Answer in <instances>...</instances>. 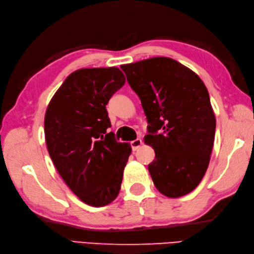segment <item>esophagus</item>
Masks as SVG:
<instances>
[{"instance_id": "34e87169", "label": "esophagus", "mask_w": 254, "mask_h": 254, "mask_svg": "<svg viewBox=\"0 0 254 254\" xmlns=\"http://www.w3.org/2000/svg\"><path fill=\"white\" fill-rule=\"evenodd\" d=\"M130 145H131V148L133 151L139 149L140 146L142 145V140L141 139H136V140H133L131 143H130Z\"/></svg>"}]
</instances>
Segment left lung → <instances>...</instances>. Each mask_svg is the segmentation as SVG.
I'll use <instances>...</instances> for the list:
<instances>
[{"mask_svg":"<svg viewBox=\"0 0 254 254\" xmlns=\"http://www.w3.org/2000/svg\"><path fill=\"white\" fill-rule=\"evenodd\" d=\"M148 122L144 142L155 149L148 165L161 194L178 198L195 190L209 166L216 120L199 76L178 61L153 57L121 65Z\"/></svg>","mask_w":254,"mask_h":254,"instance_id":"left-lung-1","label":"left lung"}]
</instances>
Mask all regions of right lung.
I'll list each match as a JSON object with an SVG mask.
<instances>
[{
  "label": "right lung",
  "mask_w": 254,
  "mask_h": 254,
  "mask_svg": "<svg viewBox=\"0 0 254 254\" xmlns=\"http://www.w3.org/2000/svg\"><path fill=\"white\" fill-rule=\"evenodd\" d=\"M119 67L80 68L70 74L45 112L44 134L61 178L81 201L104 206L118 197L131 147L117 142L106 105L124 86Z\"/></svg>",
  "instance_id": "obj_1"
}]
</instances>
